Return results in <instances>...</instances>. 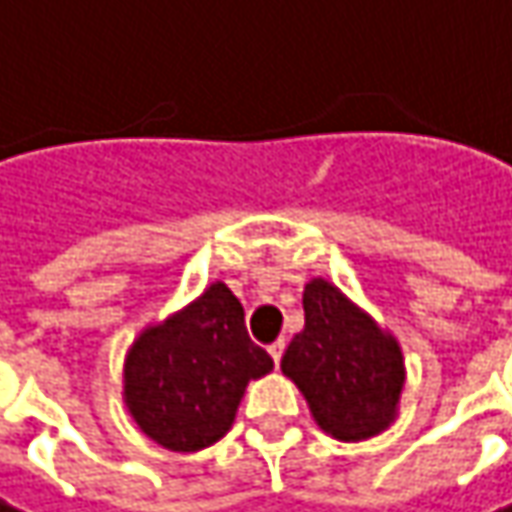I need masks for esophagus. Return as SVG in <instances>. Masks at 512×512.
Here are the masks:
<instances>
[{"mask_svg":"<svg viewBox=\"0 0 512 512\" xmlns=\"http://www.w3.org/2000/svg\"><path fill=\"white\" fill-rule=\"evenodd\" d=\"M284 347H286L284 339H278V342H272V345H269V353H272V359H275V365H281V356H284Z\"/></svg>","mask_w":512,"mask_h":512,"instance_id":"1","label":"esophagus"}]
</instances>
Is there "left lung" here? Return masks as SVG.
Instances as JSON below:
<instances>
[{
    "instance_id": "8db88e82",
    "label": "left lung",
    "mask_w": 512,
    "mask_h": 512,
    "mask_svg": "<svg viewBox=\"0 0 512 512\" xmlns=\"http://www.w3.org/2000/svg\"><path fill=\"white\" fill-rule=\"evenodd\" d=\"M281 371L336 440L385 432L406 382L397 339L324 278L304 286V330L286 347Z\"/></svg>"
}]
</instances>
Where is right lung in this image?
Returning <instances> with one entry per match:
<instances>
[{
  "label": "right lung",
  "instance_id": "1",
  "mask_svg": "<svg viewBox=\"0 0 512 512\" xmlns=\"http://www.w3.org/2000/svg\"><path fill=\"white\" fill-rule=\"evenodd\" d=\"M272 368V356L246 333L243 304L217 281L176 316L141 330L124 362V403L150 440L196 452L226 435L249 379Z\"/></svg>",
  "mask_w": 512,
  "mask_h": 512
}]
</instances>
